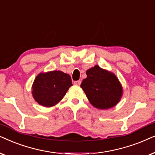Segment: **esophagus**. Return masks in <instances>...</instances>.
Wrapping results in <instances>:
<instances>
[{
	"label": "esophagus",
	"instance_id": "obj_1",
	"mask_svg": "<svg viewBox=\"0 0 155 155\" xmlns=\"http://www.w3.org/2000/svg\"><path fill=\"white\" fill-rule=\"evenodd\" d=\"M74 85H76V86H79L80 84H81V81H74Z\"/></svg>",
	"mask_w": 155,
	"mask_h": 155
}]
</instances>
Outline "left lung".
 I'll use <instances>...</instances> for the list:
<instances>
[{
    "instance_id": "1",
    "label": "left lung",
    "mask_w": 155,
    "mask_h": 155,
    "mask_svg": "<svg viewBox=\"0 0 155 155\" xmlns=\"http://www.w3.org/2000/svg\"><path fill=\"white\" fill-rule=\"evenodd\" d=\"M87 77L81 84L90 104L100 110H106L116 106L123 96L120 82L113 72L98 65L86 71Z\"/></svg>"
}]
</instances>
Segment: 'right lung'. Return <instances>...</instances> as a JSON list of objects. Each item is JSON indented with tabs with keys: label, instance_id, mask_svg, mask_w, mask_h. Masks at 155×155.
<instances>
[{
	"label": "right lung",
	"instance_id": "right-lung-1",
	"mask_svg": "<svg viewBox=\"0 0 155 155\" xmlns=\"http://www.w3.org/2000/svg\"><path fill=\"white\" fill-rule=\"evenodd\" d=\"M72 86L68 74L61 71L41 72L36 76L32 86V95L38 104L52 107L60 102Z\"/></svg>",
	"mask_w": 155,
	"mask_h": 155
}]
</instances>
